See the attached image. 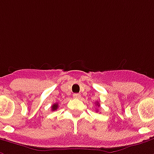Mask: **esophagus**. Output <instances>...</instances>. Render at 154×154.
I'll use <instances>...</instances> for the list:
<instances>
[{
	"instance_id": "1",
	"label": "esophagus",
	"mask_w": 154,
	"mask_h": 154,
	"mask_svg": "<svg viewBox=\"0 0 154 154\" xmlns=\"http://www.w3.org/2000/svg\"><path fill=\"white\" fill-rule=\"evenodd\" d=\"M73 98H75V99H80L81 94H73Z\"/></svg>"
}]
</instances>
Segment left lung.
Returning <instances> with one entry per match:
<instances>
[{
	"label": "left lung",
	"instance_id": "8db88e82",
	"mask_svg": "<svg viewBox=\"0 0 154 154\" xmlns=\"http://www.w3.org/2000/svg\"><path fill=\"white\" fill-rule=\"evenodd\" d=\"M96 104H97L98 106H100V104H99V103H96Z\"/></svg>",
	"mask_w": 154,
	"mask_h": 154
}]
</instances>
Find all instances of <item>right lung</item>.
Instances as JSON below:
<instances>
[{"label": "right lung", "mask_w": 154, "mask_h": 154, "mask_svg": "<svg viewBox=\"0 0 154 154\" xmlns=\"http://www.w3.org/2000/svg\"><path fill=\"white\" fill-rule=\"evenodd\" d=\"M58 107H59V104H58V103H54V104L52 105V107H51V110H52V111L57 110Z\"/></svg>", "instance_id": "right-lung-1"}]
</instances>
